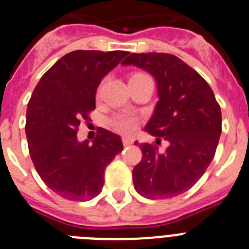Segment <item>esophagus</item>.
<instances>
[{"mask_svg":"<svg viewBox=\"0 0 249 249\" xmlns=\"http://www.w3.org/2000/svg\"><path fill=\"white\" fill-rule=\"evenodd\" d=\"M133 142H134V140H133L132 137H123V143H124V146H130Z\"/></svg>","mask_w":249,"mask_h":249,"instance_id":"1","label":"esophagus"}]
</instances>
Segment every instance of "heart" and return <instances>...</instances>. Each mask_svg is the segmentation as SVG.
Wrapping results in <instances>:
<instances>
[{
  "label": "heart",
  "mask_w": 249,
  "mask_h": 249,
  "mask_svg": "<svg viewBox=\"0 0 249 249\" xmlns=\"http://www.w3.org/2000/svg\"><path fill=\"white\" fill-rule=\"evenodd\" d=\"M113 126L120 132L129 133L136 128V120L133 117L126 116V115H121V116H117L113 120Z\"/></svg>",
  "instance_id": "1"
}]
</instances>
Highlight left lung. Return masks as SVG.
I'll return each instance as SVG.
<instances>
[{
  "label": "left lung",
  "instance_id": "obj_1",
  "mask_svg": "<svg viewBox=\"0 0 249 249\" xmlns=\"http://www.w3.org/2000/svg\"><path fill=\"white\" fill-rule=\"evenodd\" d=\"M121 64L155 79L159 101L144 132L169 143L164 152L141 143L142 160L132 173L134 189L147 199L177 196L199 181L213 160L221 136L220 106L207 81L172 54H130Z\"/></svg>",
  "mask_w": 249,
  "mask_h": 249
}]
</instances>
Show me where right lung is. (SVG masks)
Masks as SVG:
<instances>
[{"mask_svg":"<svg viewBox=\"0 0 249 249\" xmlns=\"http://www.w3.org/2000/svg\"><path fill=\"white\" fill-rule=\"evenodd\" d=\"M126 52L76 50L62 56L41 80L27 107L25 134L37 173L49 189L68 200L85 201L102 191L105 170L123 151L121 138L107 129L77 140L80 120L95 108L102 79Z\"/></svg>","mask_w":249,"mask_h":249,"instance_id":"obj_1","label":"right lung"}]
</instances>
